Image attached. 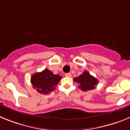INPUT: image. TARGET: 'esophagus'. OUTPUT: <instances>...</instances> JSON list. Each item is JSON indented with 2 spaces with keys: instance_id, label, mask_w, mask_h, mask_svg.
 I'll return each instance as SVG.
<instances>
[{
  "instance_id": "esophagus-1",
  "label": "esophagus",
  "mask_w": 130,
  "mask_h": 130,
  "mask_svg": "<svg viewBox=\"0 0 130 130\" xmlns=\"http://www.w3.org/2000/svg\"><path fill=\"white\" fill-rule=\"evenodd\" d=\"M65 76L68 77H72V74H71L70 73H67L65 74Z\"/></svg>"
}]
</instances>
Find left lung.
<instances>
[{"label":"left lung","instance_id":"8db88e82","mask_svg":"<svg viewBox=\"0 0 130 130\" xmlns=\"http://www.w3.org/2000/svg\"><path fill=\"white\" fill-rule=\"evenodd\" d=\"M73 81L79 84V88L83 91L94 89L95 86L98 83V80L90 75L87 71H85L79 77L74 78Z\"/></svg>","mask_w":130,"mask_h":130}]
</instances>
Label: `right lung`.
Segmentation results:
<instances>
[{
	"instance_id": "obj_1",
	"label": "right lung",
	"mask_w": 130,
	"mask_h": 130,
	"mask_svg": "<svg viewBox=\"0 0 130 130\" xmlns=\"http://www.w3.org/2000/svg\"><path fill=\"white\" fill-rule=\"evenodd\" d=\"M62 77L55 75L48 69H45L42 72L36 73L31 77V83L33 88L38 92L43 94H48L55 89Z\"/></svg>"
}]
</instances>
